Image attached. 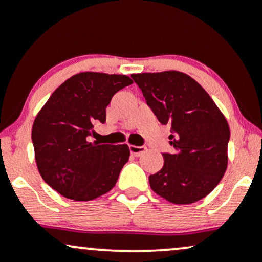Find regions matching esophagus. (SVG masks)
<instances>
[{
    "label": "esophagus",
    "mask_w": 262,
    "mask_h": 262,
    "mask_svg": "<svg viewBox=\"0 0 262 262\" xmlns=\"http://www.w3.org/2000/svg\"><path fill=\"white\" fill-rule=\"evenodd\" d=\"M129 150H130V154L134 156H140L143 152L146 151L145 146H135V145H129Z\"/></svg>",
    "instance_id": "1"
}]
</instances>
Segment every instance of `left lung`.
Returning a JSON list of instances; mask_svg holds the SVG:
<instances>
[{
    "label": "left lung",
    "instance_id": "obj_1",
    "mask_svg": "<svg viewBox=\"0 0 262 262\" xmlns=\"http://www.w3.org/2000/svg\"><path fill=\"white\" fill-rule=\"evenodd\" d=\"M146 104L161 124L170 125L171 152L149 176L155 193L189 204L210 193L228 165L230 130L217 104L197 81L180 71L133 74Z\"/></svg>",
    "mask_w": 262,
    "mask_h": 262
}]
</instances>
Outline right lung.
I'll use <instances>...</instances> for the list:
<instances>
[{
  "instance_id": "right-lung-1",
  "label": "right lung",
  "mask_w": 262,
  "mask_h": 262,
  "mask_svg": "<svg viewBox=\"0 0 262 262\" xmlns=\"http://www.w3.org/2000/svg\"><path fill=\"white\" fill-rule=\"evenodd\" d=\"M133 83L125 75L80 73L60 85L35 117L32 141L39 173L53 189L74 201H91L111 191L129 159L127 144L91 141L95 123L119 90Z\"/></svg>"
}]
</instances>
